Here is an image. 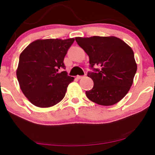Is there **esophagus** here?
Wrapping results in <instances>:
<instances>
[{
	"instance_id": "1",
	"label": "esophagus",
	"mask_w": 155,
	"mask_h": 155,
	"mask_svg": "<svg viewBox=\"0 0 155 155\" xmlns=\"http://www.w3.org/2000/svg\"><path fill=\"white\" fill-rule=\"evenodd\" d=\"M84 78V76H80V75H78L77 76L78 79H82V78Z\"/></svg>"
}]
</instances>
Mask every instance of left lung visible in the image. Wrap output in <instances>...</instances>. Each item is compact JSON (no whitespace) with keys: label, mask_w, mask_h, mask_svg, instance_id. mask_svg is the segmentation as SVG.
<instances>
[{"label":"left lung","mask_w":155,"mask_h":155,"mask_svg":"<svg viewBox=\"0 0 155 155\" xmlns=\"http://www.w3.org/2000/svg\"><path fill=\"white\" fill-rule=\"evenodd\" d=\"M75 41L88 55L90 67H99L87 74L94 82L85 92L87 98L102 106L118 103L130 90L137 71L132 48L114 36L76 37Z\"/></svg>","instance_id":"8db88e82"}]
</instances>
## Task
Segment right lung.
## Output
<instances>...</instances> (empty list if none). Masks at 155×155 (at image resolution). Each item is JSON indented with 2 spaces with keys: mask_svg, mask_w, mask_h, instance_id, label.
I'll return each instance as SVG.
<instances>
[{
  "mask_svg": "<svg viewBox=\"0 0 155 155\" xmlns=\"http://www.w3.org/2000/svg\"><path fill=\"white\" fill-rule=\"evenodd\" d=\"M68 39H37L20 54L16 75L22 92L36 107L48 108L64 98L68 84L74 78L65 71V56L73 41Z\"/></svg>",
  "mask_w": 155,
  "mask_h": 155,
  "instance_id": "add662e5",
  "label": "right lung"
}]
</instances>
